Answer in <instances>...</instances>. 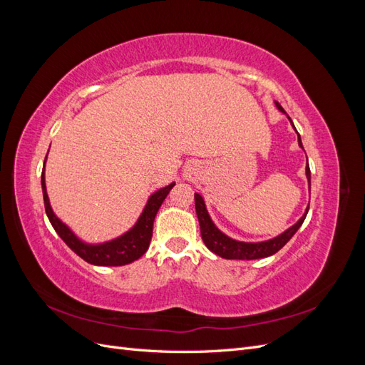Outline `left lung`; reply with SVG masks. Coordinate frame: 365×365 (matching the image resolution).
I'll return each instance as SVG.
<instances>
[{
    "instance_id": "8db88e82",
    "label": "left lung",
    "mask_w": 365,
    "mask_h": 365,
    "mask_svg": "<svg viewBox=\"0 0 365 365\" xmlns=\"http://www.w3.org/2000/svg\"><path fill=\"white\" fill-rule=\"evenodd\" d=\"M275 106H277L282 113H284V109L280 106L279 102H275ZM289 121L292 123L291 118ZM298 145H300V148H303L300 134H298ZM306 176H307L309 189H311V169H309V165H306ZM195 208H196L197 220H200V227H201V237L204 240L205 247L212 252L217 254L219 257L236 259V260H254V259H263V257L272 256V254H275L280 248H283L286 244H288V240L297 233V230L300 228L302 224L304 222L306 215L309 212V207H307L306 213L300 217V220H298L297 224H294L291 228L286 230L284 233L279 235L277 237L264 240V242H239L224 235L222 231L213 224V220L208 216L202 196L197 193H195Z\"/></svg>"
}]
</instances>
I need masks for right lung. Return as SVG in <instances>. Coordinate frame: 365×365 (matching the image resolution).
I'll use <instances>...</instances> for the list:
<instances>
[{"mask_svg":"<svg viewBox=\"0 0 365 365\" xmlns=\"http://www.w3.org/2000/svg\"><path fill=\"white\" fill-rule=\"evenodd\" d=\"M46 164V163H43ZM42 184V195H43V205H46V213L50 219V224L53 225L54 231L61 236V239L67 244L79 257H82L85 262L91 264H98V267H121V264L132 263L134 260L140 259L149 248L150 239H152V228L153 220L158 213V210L165 200V196L169 195L175 182L163 187V189L157 190L148 200V204L140 215L137 224L132 227L128 233L120 236L114 240L105 242V244L98 245H90L85 244L79 237H77L73 231L65 225L56 215L53 213L50 207L48 195L46 189V176H41Z\"/></svg>","mask_w":365,"mask_h":365,"instance_id":"right-lung-1","label":"right lung"}]
</instances>
